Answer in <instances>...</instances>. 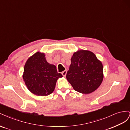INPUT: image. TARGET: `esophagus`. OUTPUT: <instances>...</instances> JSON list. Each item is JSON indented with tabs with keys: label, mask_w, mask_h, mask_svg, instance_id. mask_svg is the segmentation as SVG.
<instances>
[{
	"label": "esophagus",
	"mask_w": 130,
	"mask_h": 130,
	"mask_svg": "<svg viewBox=\"0 0 130 130\" xmlns=\"http://www.w3.org/2000/svg\"><path fill=\"white\" fill-rule=\"evenodd\" d=\"M67 72V70H64L63 72H62L61 74H62V75L63 76H64V77H65V76H66Z\"/></svg>",
	"instance_id": "1"
}]
</instances>
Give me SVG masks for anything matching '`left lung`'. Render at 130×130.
Here are the masks:
<instances>
[{
  "mask_svg": "<svg viewBox=\"0 0 130 130\" xmlns=\"http://www.w3.org/2000/svg\"><path fill=\"white\" fill-rule=\"evenodd\" d=\"M66 77L76 91L89 94L103 81V66L92 52L79 50L73 54Z\"/></svg>",
  "mask_w": 130,
  "mask_h": 130,
  "instance_id": "obj_1",
  "label": "left lung"
}]
</instances>
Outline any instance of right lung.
Segmentation results:
<instances>
[{"instance_id":"right-lung-1","label":"right lung","mask_w":130,"mask_h":130,"mask_svg":"<svg viewBox=\"0 0 130 130\" xmlns=\"http://www.w3.org/2000/svg\"><path fill=\"white\" fill-rule=\"evenodd\" d=\"M62 77V74L57 73L56 66L47 62L44 54L39 52L27 60L23 76L27 89L39 96L52 94L57 79Z\"/></svg>"}]
</instances>
